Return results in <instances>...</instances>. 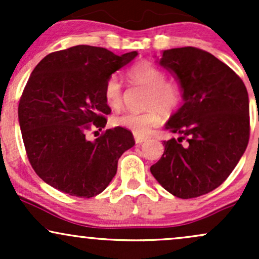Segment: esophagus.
Listing matches in <instances>:
<instances>
[{"label": "esophagus", "mask_w": 259, "mask_h": 259, "mask_svg": "<svg viewBox=\"0 0 259 259\" xmlns=\"http://www.w3.org/2000/svg\"><path fill=\"white\" fill-rule=\"evenodd\" d=\"M147 140V136H144V135H136L135 134V142L136 144H142V142H145Z\"/></svg>", "instance_id": "esophagus-1"}]
</instances>
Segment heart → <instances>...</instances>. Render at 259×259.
<instances>
[{
  "mask_svg": "<svg viewBox=\"0 0 259 259\" xmlns=\"http://www.w3.org/2000/svg\"><path fill=\"white\" fill-rule=\"evenodd\" d=\"M133 85L146 88L144 112H124L113 117L114 126L125 127L136 135H145L162 119V113L169 115L179 108L183 101V90L179 82L167 79L162 68L151 62L142 61L132 65L126 73ZM103 99L112 109H118L123 103V85L117 75L107 78L103 85Z\"/></svg>",
  "mask_w": 259,
  "mask_h": 259,
  "instance_id": "heart-1",
  "label": "heart"
}]
</instances>
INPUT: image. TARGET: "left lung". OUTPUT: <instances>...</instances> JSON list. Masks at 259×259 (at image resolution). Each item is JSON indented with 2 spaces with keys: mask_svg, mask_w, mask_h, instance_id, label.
<instances>
[{
  "mask_svg": "<svg viewBox=\"0 0 259 259\" xmlns=\"http://www.w3.org/2000/svg\"><path fill=\"white\" fill-rule=\"evenodd\" d=\"M159 63L177 74L185 103L167 123L179 139L164 141L151 173L177 197H200L228 179L247 147V90L230 67L201 49L167 50Z\"/></svg>",
  "mask_w": 259,
  "mask_h": 259,
  "instance_id": "left-lung-1",
  "label": "left lung"
}]
</instances>
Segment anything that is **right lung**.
<instances>
[{
    "label": "right lung",
    "instance_id": "obj_1",
    "mask_svg": "<svg viewBox=\"0 0 259 259\" xmlns=\"http://www.w3.org/2000/svg\"><path fill=\"white\" fill-rule=\"evenodd\" d=\"M136 56V51L117 56L78 45L50 53L35 67L20 96L18 117L26 156L45 183L84 198L108 186L118 159L135 145L133 133L117 126L95 141L85 135L106 126L111 108L103 85Z\"/></svg>",
    "mask_w": 259,
    "mask_h": 259
}]
</instances>
